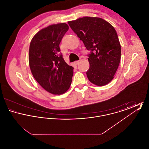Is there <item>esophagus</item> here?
I'll return each instance as SVG.
<instances>
[{
	"label": "esophagus",
	"instance_id": "obj_1",
	"mask_svg": "<svg viewBox=\"0 0 149 149\" xmlns=\"http://www.w3.org/2000/svg\"><path fill=\"white\" fill-rule=\"evenodd\" d=\"M79 63V61H75V62L74 63V64H75V65H78Z\"/></svg>",
	"mask_w": 149,
	"mask_h": 149
}]
</instances>
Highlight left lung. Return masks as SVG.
Returning <instances> with one entry per match:
<instances>
[{"label": "left lung", "mask_w": 149, "mask_h": 149, "mask_svg": "<svg viewBox=\"0 0 149 149\" xmlns=\"http://www.w3.org/2000/svg\"><path fill=\"white\" fill-rule=\"evenodd\" d=\"M68 24L90 51L89 80L98 86L106 85L113 79L120 62L121 47L115 29L97 17H85Z\"/></svg>", "instance_id": "1"}]
</instances>
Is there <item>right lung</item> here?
I'll return each instance as SVG.
<instances>
[{
    "mask_svg": "<svg viewBox=\"0 0 149 149\" xmlns=\"http://www.w3.org/2000/svg\"><path fill=\"white\" fill-rule=\"evenodd\" d=\"M69 29L67 24H53L33 37L29 50V64L36 80L53 94L66 92L71 85L74 68L66 63L59 45Z\"/></svg>",
    "mask_w": 149,
    "mask_h": 149,
    "instance_id": "right-lung-1",
    "label": "right lung"
}]
</instances>
